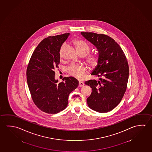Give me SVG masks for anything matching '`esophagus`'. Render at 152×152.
Masks as SVG:
<instances>
[{"label": "esophagus", "mask_w": 152, "mask_h": 152, "mask_svg": "<svg viewBox=\"0 0 152 152\" xmlns=\"http://www.w3.org/2000/svg\"><path fill=\"white\" fill-rule=\"evenodd\" d=\"M84 86V83L82 82H79V86L80 87H83Z\"/></svg>", "instance_id": "esophagus-1"}]
</instances>
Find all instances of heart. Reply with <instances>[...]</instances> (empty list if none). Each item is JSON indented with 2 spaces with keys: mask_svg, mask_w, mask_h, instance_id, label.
I'll return each mask as SVG.
<instances>
[{
  "mask_svg": "<svg viewBox=\"0 0 152 152\" xmlns=\"http://www.w3.org/2000/svg\"><path fill=\"white\" fill-rule=\"evenodd\" d=\"M76 50L80 55L85 56V60L87 65L91 67L94 68L97 66L99 61V58L97 55L89 54L90 47L86 43L80 39H75L72 41ZM65 45H62L59 51V56L60 59L63 57V49ZM67 72L71 76L78 80H82L85 77L86 68L82 65L72 64L68 67Z\"/></svg>",
  "mask_w": 152,
  "mask_h": 152,
  "instance_id": "b5f03b06",
  "label": "heart"
}]
</instances>
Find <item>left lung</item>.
I'll return each instance as SVG.
<instances>
[{
  "label": "left lung",
  "instance_id": "1",
  "mask_svg": "<svg viewBox=\"0 0 152 152\" xmlns=\"http://www.w3.org/2000/svg\"><path fill=\"white\" fill-rule=\"evenodd\" d=\"M81 34L97 48L99 61L91 75L99 80H90L85 84L92 88L88 106L100 113L109 112L119 104L127 89L129 66L121 48L108 35L93 32Z\"/></svg>",
  "mask_w": 152,
  "mask_h": 152
}]
</instances>
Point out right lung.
Returning <instances> with one entry per match:
<instances>
[{"label": "right lung", "instance_id": "obj_1", "mask_svg": "<svg viewBox=\"0 0 152 152\" xmlns=\"http://www.w3.org/2000/svg\"><path fill=\"white\" fill-rule=\"evenodd\" d=\"M69 33L50 36L39 44L26 70L28 86L33 101L43 112L56 114L67 107L68 96L79 84L76 78L64 77L58 83L54 71L59 67V51Z\"/></svg>", "mask_w": 152, "mask_h": 152}]
</instances>
